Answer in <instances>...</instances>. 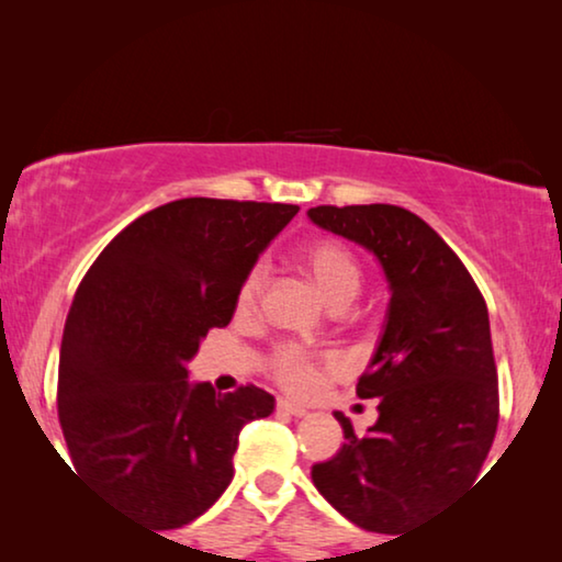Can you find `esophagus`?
Listing matches in <instances>:
<instances>
[{
	"label": "esophagus",
	"mask_w": 562,
	"mask_h": 562,
	"mask_svg": "<svg viewBox=\"0 0 562 562\" xmlns=\"http://www.w3.org/2000/svg\"><path fill=\"white\" fill-rule=\"evenodd\" d=\"M276 406H279L281 412L291 414V417H304V414H306V409H304L302 404H294V402H289V398H279V402H276Z\"/></svg>",
	"instance_id": "34e87169"
}]
</instances>
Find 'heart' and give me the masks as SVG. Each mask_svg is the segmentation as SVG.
I'll return each instance as SVG.
<instances>
[{"mask_svg":"<svg viewBox=\"0 0 562 562\" xmlns=\"http://www.w3.org/2000/svg\"><path fill=\"white\" fill-rule=\"evenodd\" d=\"M302 260L329 304L345 306L356 296L360 286V263L348 245L340 240H314L304 248ZM260 286H263V271L260 266H252L237 289V306L250 310L260 294ZM327 366V358L314 356V352L299 348L296 342H281L268 358V371L273 379L294 394H304L317 386L322 368Z\"/></svg>","mask_w":562,"mask_h":562,"instance_id":"heart-1","label":"heart"}]
</instances>
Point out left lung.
<instances>
[{"label": "left lung", "instance_id": "left-lung-1", "mask_svg": "<svg viewBox=\"0 0 562 562\" xmlns=\"http://www.w3.org/2000/svg\"><path fill=\"white\" fill-rule=\"evenodd\" d=\"M310 220L363 245L391 286L386 329L358 379L379 422L312 465L322 496L379 535L452 502L479 479L498 425V379L486 299L448 243L404 206H312Z\"/></svg>", "mask_w": 562, "mask_h": 562}]
</instances>
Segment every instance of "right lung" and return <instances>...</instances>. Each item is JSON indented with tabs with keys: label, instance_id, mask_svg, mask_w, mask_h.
<instances>
[{
	"label": "right lung",
	"instance_id": "1",
	"mask_svg": "<svg viewBox=\"0 0 562 562\" xmlns=\"http://www.w3.org/2000/svg\"><path fill=\"white\" fill-rule=\"evenodd\" d=\"M296 204L176 199L122 229L66 317L58 419L79 473L127 517L189 525L233 481L240 429L273 412L252 386L189 383L187 360L227 327L237 289Z\"/></svg>",
	"mask_w": 562,
	"mask_h": 562
}]
</instances>
